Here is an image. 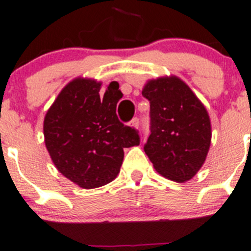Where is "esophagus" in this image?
I'll return each instance as SVG.
<instances>
[{
    "label": "esophagus",
    "instance_id": "1",
    "mask_svg": "<svg viewBox=\"0 0 251 251\" xmlns=\"http://www.w3.org/2000/svg\"><path fill=\"white\" fill-rule=\"evenodd\" d=\"M131 126H133L135 128H139V126H140L139 118H133L132 120H131Z\"/></svg>",
    "mask_w": 251,
    "mask_h": 251
}]
</instances>
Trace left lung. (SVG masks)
<instances>
[{"instance_id": "1", "label": "left lung", "mask_w": 251, "mask_h": 251, "mask_svg": "<svg viewBox=\"0 0 251 251\" xmlns=\"http://www.w3.org/2000/svg\"><path fill=\"white\" fill-rule=\"evenodd\" d=\"M142 95L150 101L151 118L145 152L163 177L189 181L209 151L212 127L204 105L175 75L149 80Z\"/></svg>"}]
</instances>
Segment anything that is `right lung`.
Returning <instances> with one entry per match:
<instances>
[{
  "mask_svg": "<svg viewBox=\"0 0 251 251\" xmlns=\"http://www.w3.org/2000/svg\"><path fill=\"white\" fill-rule=\"evenodd\" d=\"M101 83L76 78L62 89L47 111L44 142L57 170L85 189L116 178L124 149L140 145L139 131L120 123L116 104L123 94L111 86L100 99Z\"/></svg>",
  "mask_w": 251,
  "mask_h": 251,
  "instance_id": "add662e5",
  "label": "right lung"
}]
</instances>
